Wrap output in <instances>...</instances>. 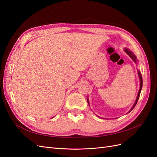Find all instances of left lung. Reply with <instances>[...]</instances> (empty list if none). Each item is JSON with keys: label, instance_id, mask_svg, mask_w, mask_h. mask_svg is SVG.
Masks as SVG:
<instances>
[{"label": "left lung", "instance_id": "obj_1", "mask_svg": "<svg viewBox=\"0 0 157 157\" xmlns=\"http://www.w3.org/2000/svg\"><path fill=\"white\" fill-rule=\"evenodd\" d=\"M124 52H126V53L130 57V58H132V59L134 61V62L137 64V58L136 56H135V54L133 53V52H132L131 50H130L128 48H124ZM137 73H138V76H139V78H140V90H139V92H138V94H137V98H136V99L135 101V103L134 105H133L132 107L131 108L130 110L128 111V113H130L131 111H132V109H134L135 107V106L136 105V104L137 103V101H138L139 99V98H140V93H141V89H142V86H143V79H142V76H141V72L137 70ZM87 101H88V103L89 104V99L88 98L87 99ZM89 106H90V104H89ZM97 117H98V115H96ZM105 119H107V118H105Z\"/></svg>", "mask_w": 157, "mask_h": 157}]
</instances>
